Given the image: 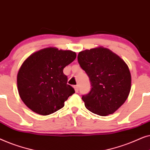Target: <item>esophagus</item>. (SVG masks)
<instances>
[{"mask_svg": "<svg viewBox=\"0 0 150 150\" xmlns=\"http://www.w3.org/2000/svg\"><path fill=\"white\" fill-rule=\"evenodd\" d=\"M74 90H75V92L76 93H77V92H79V86H74Z\"/></svg>", "mask_w": 150, "mask_h": 150, "instance_id": "1", "label": "esophagus"}]
</instances>
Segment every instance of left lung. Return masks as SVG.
Masks as SVG:
<instances>
[{"label":"left lung","instance_id":"left-lung-1","mask_svg":"<svg viewBox=\"0 0 150 150\" xmlns=\"http://www.w3.org/2000/svg\"><path fill=\"white\" fill-rule=\"evenodd\" d=\"M78 61L91 85L89 93L82 96L85 107L100 116L115 112L130 91L131 75L126 63L103 47L81 51Z\"/></svg>","mask_w":150,"mask_h":150}]
</instances>
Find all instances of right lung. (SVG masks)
I'll return each instance as SVG.
<instances>
[{"instance_id": "right-lung-1", "label": "right lung", "mask_w": 150, "mask_h": 150, "mask_svg": "<svg viewBox=\"0 0 150 150\" xmlns=\"http://www.w3.org/2000/svg\"><path fill=\"white\" fill-rule=\"evenodd\" d=\"M76 57V52L71 50L50 47L34 52L24 61L17 76L18 89L30 110L48 115L64 106L75 91L67 84L63 69Z\"/></svg>"}]
</instances>
